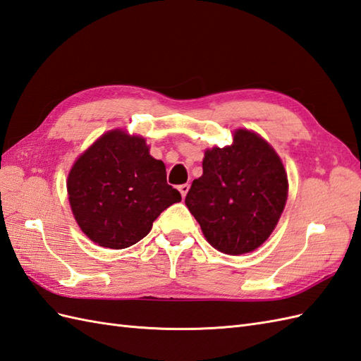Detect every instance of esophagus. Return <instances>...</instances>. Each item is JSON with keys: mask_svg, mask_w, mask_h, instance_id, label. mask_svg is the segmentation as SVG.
<instances>
[{"mask_svg": "<svg viewBox=\"0 0 361 361\" xmlns=\"http://www.w3.org/2000/svg\"><path fill=\"white\" fill-rule=\"evenodd\" d=\"M189 184H181V186L178 188V190H180V193H181V197L183 198H186V195H188V192H189Z\"/></svg>", "mask_w": 361, "mask_h": 361, "instance_id": "esophagus-1", "label": "esophagus"}]
</instances>
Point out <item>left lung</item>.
Instances as JSON below:
<instances>
[{
	"label": "left lung",
	"instance_id": "1",
	"mask_svg": "<svg viewBox=\"0 0 361 361\" xmlns=\"http://www.w3.org/2000/svg\"><path fill=\"white\" fill-rule=\"evenodd\" d=\"M286 197L288 178L279 155L262 137L238 129L232 145L204 152L202 175L184 202L212 247L244 255L269 239Z\"/></svg>",
	"mask_w": 361,
	"mask_h": 361
}]
</instances>
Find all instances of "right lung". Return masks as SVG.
Wrapping results in <instances>:
<instances>
[{"mask_svg": "<svg viewBox=\"0 0 361 361\" xmlns=\"http://www.w3.org/2000/svg\"><path fill=\"white\" fill-rule=\"evenodd\" d=\"M70 206L78 224L100 247H131L151 232L163 210L181 201L166 181L161 160L146 140L114 129L82 154L68 173Z\"/></svg>", "mask_w": 361, "mask_h": 361, "instance_id": "1", "label": "right lung"}]
</instances>
